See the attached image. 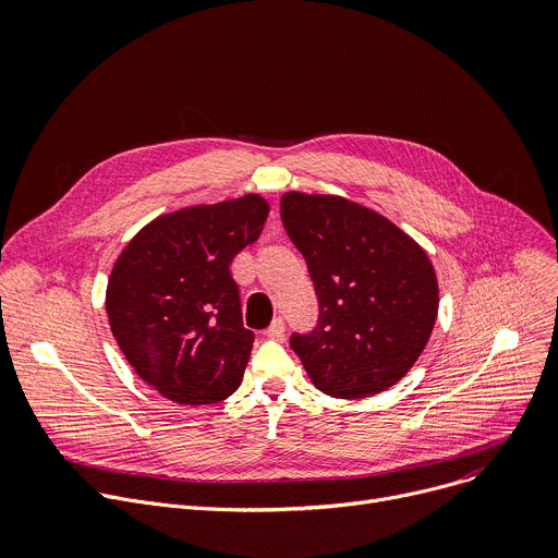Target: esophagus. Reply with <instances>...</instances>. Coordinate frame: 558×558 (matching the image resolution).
<instances>
[{"instance_id": "esophagus-1", "label": "esophagus", "mask_w": 558, "mask_h": 558, "mask_svg": "<svg viewBox=\"0 0 558 558\" xmlns=\"http://www.w3.org/2000/svg\"><path fill=\"white\" fill-rule=\"evenodd\" d=\"M265 333L269 339H282L284 337V320L282 318H274V323L265 329Z\"/></svg>"}]
</instances>
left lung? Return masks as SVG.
<instances>
[{
  "instance_id": "1",
  "label": "left lung",
  "mask_w": 558,
  "mask_h": 558,
  "mask_svg": "<svg viewBox=\"0 0 558 558\" xmlns=\"http://www.w3.org/2000/svg\"><path fill=\"white\" fill-rule=\"evenodd\" d=\"M282 227L307 263L316 325L289 345L318 390L361 399L395 386L437 318L428 255L390 219L343 197L287 193Z\"/></svg>"
}]
</instances>
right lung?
<instances>
[{"mask_svg":"<svg viewBox=\"0 0 558 558\" xmlns=\"http://www.w3.org/2000/svg\"><path fill=\"white\" fill-rule=\"evenodd\" d=\"M269 204L246 195L155 219L121 253L107 284L111 333L163 397L204 405L231 397L253 348L233 257L263 235Z\"/></svg>","mask_w":558,"mask_h":558,"instance_id":"right-lung-1","label":"right lung"}]
</instances>
